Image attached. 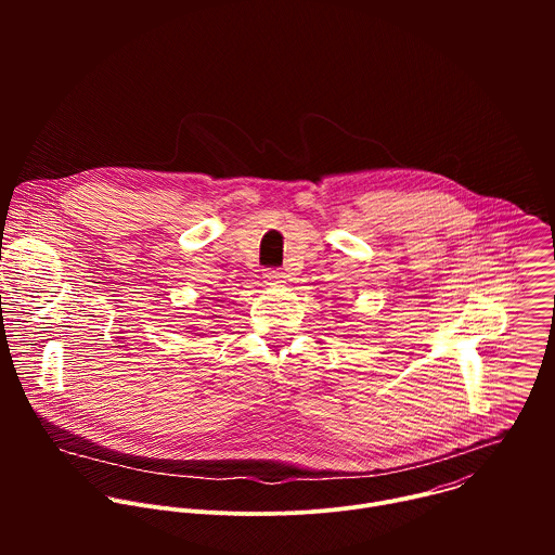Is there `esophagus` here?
Instances as JSON below:
<instances>
[{"label":"esophagus","mask_w":555,"mask_h":555,"mask_svg":"<svg viewBox=\"0 0 555 555\" xmlns=\"http://www.w3.org/2000/svg\"><path fill=\"white\" fill-rule=\"evenodd\" d=\"M263 279H266V283H268V285H279V283H285V274H283L281 270H274V268L266 270V272H263Z\"/></svg>","instance_id":"34e87169"}]
</instances>
